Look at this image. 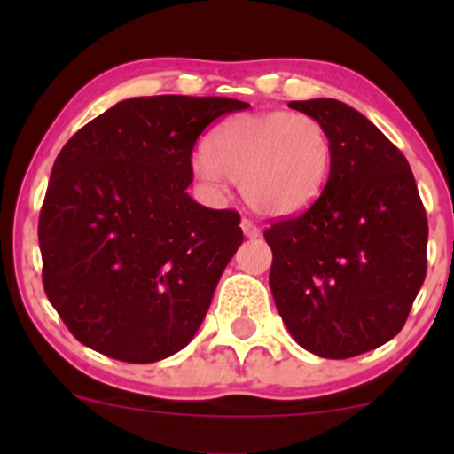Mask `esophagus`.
<instances>
[{
    "label": "esophagus",
    "mask_w": 454,
    "mask_h": 454,
    "mask_svg": "<svg viewBox=\"0 0 454 454\" xmlns=\"http://www.w3.org/2000/svg\"><path fill=\"white\" fill-rule=\"evenodd\" d=\"M241 228H243V234H245V237H247V239H256V237H260V228H258L254 222L243 220V222H241Z\"/></svg>",
    "instance_id": "esophagus-1"
}]
</instances>
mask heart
Returning <instances> with one entry per match:
<instances>
[{
  "mask_svg": "<svg viewBox=\"0 0 454 454\" xmlns=\"http://www.w3.org/2000/svg\"><path fill=\"white\" fill-rule=\"evenodd\" d=\"M333 140L325 123L305 113L237 114L207 138L194 170L209 187L226 176L241 184L247 205L262 215H293L325 190Z\"/></svg>",
  "mask_w": 454,
  "mask_h": 454,
  "instance_id": "1",
  "label": "heart"
}]
</instances>
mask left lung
<instances>
[{"label":"left lung","mask_w":454,"mask_h":454,"mask_svg":"<svg viewBox=\"0 0 454 454\" xmlns=\"http://www.w3.org/2000/svg\"><path fill=\"white\" fill-rule=\"evenodd\" d=\"M290 108L325 123L333 164L309 209L264 231L270 293L299 346L352 358L408 320L427 275V213L408 160L364 114L331 98Z\"/></svg>","instance_id":"left-lung-1"}]
</instances>
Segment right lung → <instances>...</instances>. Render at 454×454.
<instances>
[{
	"label": "right lung",
	"instance_id": "add662e5",
	"mask_svg": "<svg viewBox=\"0 0 454 454\" xmlns=\"http://www.w3.org/2000/svg\"><path fill=\"white\" fill-rule=\"evenodd\" d=\"M249 104L151 96L114 104L57 155L40 209L43 284L82 346L155 363L192 341L241 217L187 194L202 129Z\"/></svg>",
	"mask_w": 454,
	"mask_h": 454
}]
</instances>
